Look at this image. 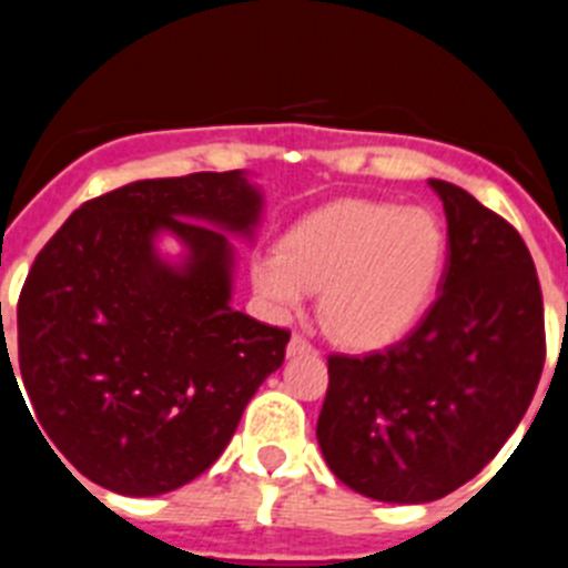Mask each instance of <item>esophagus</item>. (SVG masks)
<instances>
[{"instance_id":"34e87169","label":"esophagus","mask_w":568,"mask_h":568,"mask_svg":"<svg viewBox=\"0 0 568 568\" xmlns=\"http://www.w3.org/2000/svg\"><path fill=\"white\" fill-rule=\"evenodd\" d=\"M303 354H314V345H311L305 336L294 334L288 342V356H303Z\"/></svg>"}]
</instances>
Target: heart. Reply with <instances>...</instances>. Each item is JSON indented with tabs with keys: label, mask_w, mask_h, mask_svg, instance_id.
<instances>
[{
	"label": "heart",
	"mask_w": 568,
	"mask_h": 568,
	"mask_svg": "<svg viewBox=\"0 0 568 568\" xmlns=\"http://www.w3.org/2000/svg\"><path fill=\"white\" fill-rule=\"evenodd\" d=\"M447 263L438 214L390 201H336L311 212L280 252L254 263V285L280 316L320 291V316L339 342L387 347L430 308Z\"/></svg>",
	"instance_id": "heart-1"
}]
</instances>
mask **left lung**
<instances>
[{
	"instance_id": "obj_1",
	"label": "left lung",
	"mask_w": 568,
	"mask_h": 568,
	"mask_svg": "<svg viewBox=\"0 0 568 568\" xmlns=\"http://www.w3.org/2000/svg\"><path fill=\"white\" fill-rule=\"evenodd\" d=\"M447 214V265L416 331L367 356H328L316 422L345 487L427 504L481 473L524 418L546 359L532 254L462 186L430 181Z\"/></svg>"
}]
</instances>
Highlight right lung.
I'll use <instances>...</instances> for the list:
<instances>
[{
  "mask_svg": "<svg viewBox=\"0 0 568 568\" xmlns=\"http://www.w3.org/2000/svg\"><path fill=\"white\" fill-rule=\"evenodd\" d=\"M260 214L246 172H195L87 201L48 240L19 294L17 347L64 469L144 498L221 458L291 339L232 308L229 234L252 240ZM161 233L182 240L178 264L156 252Z\"/></svg>",
  "mask_w": 568,
  "mask_h": 568,
  "instance_id": "add662e5",
  "label": "right lung"
}]
</instances>
